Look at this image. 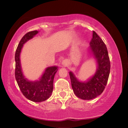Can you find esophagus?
<instances>
[{
  "mask_svg": "<svg viewBox=\"0 0 128 128\" xmlns=\"http://www.w3.org/2000/svg\"><path fill=\"white\" fill-rule=\"evenodd\" d=\"M62 65L65 66H67V64H68V61H67V60H64V61H62Z\"/></svg>",
  "mask_w": 128,
  "mask_h": 128,
  "instance_id": "obj_1",
  "label": "esophagus"
}]
</instances>
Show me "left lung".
Returning <instances> with one entry per match:
<instances>
[{"mask_svg": "<svg viewBox=\"0 0 128 128\" xmlns=\"http://www.w3.org/2000/svg\"><path fill=\"white\" fill-rule=\"evenodd\" d=\"M90 50L98 62L96 73L86 82H80L72 72H69L72 87L77 97L84 100H90L99 96L106 86L110 72V61L105 44L93 31L90 42Z\"/></svg>", "mask_w": 128, "mask_h": 128, "instance_id": "8db88e82", "label": "left lung"}]
</instances>
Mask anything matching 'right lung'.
<instances>
[{"label": "right lung", "mask_w": 128, "mask_h": 128, "mask_svg": "<svg viewBox=\"0 0 128 128\" xmlns=\"http://www.w3.org/2000/svg\"><path fill=\"white\" fill-rule=\"evenodd\" d=\"M38 32L37 30H33L26 33L19 42L15 54V77L17 84L22 94L28 99L35 102H42L50 98L54 88V76L58 70V67L56 66L48 67L40 79L34 82L29 81L23 76L20 60V54L22 47Z\"/></svg>", "instance_id": "add662e5"}]
</instances>
